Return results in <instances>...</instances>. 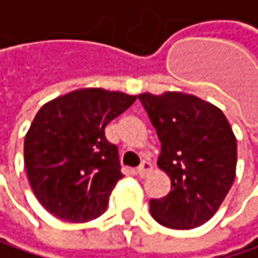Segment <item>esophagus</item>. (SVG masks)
<instances>
[{
  "label": "esophagus",
  "instance_id": "34e87169",
  "mask_svg": "<svg viewBox=\"0 0 258 258\" xmlns=\"http://www.w3.org/2000/svg\"><path fill=\"white\" fill-rule=\"evenodd\" d=\"M150 172H152V164L148 162V161H142V164L138 167V170H136V173H138L141 178H145Z\"/></svg>",
  "mask_w": 258,
  "mask_h": 258
}]
</instances>
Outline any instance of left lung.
<instances>
[{
	"instance_id": "left-lung-1",
	"label": "left lung",
	"mask_w": 258,
	"mask_h": 258,
	"mask_svg": "<svg viewBox=\"0 0 258 258\" xmlns=\"http://www.w3.org/2000/svg\"><path fill=\"white\" fill-rule=\"evenodd\" d=\"M161 141L158 167L170 178L167 197L150 200L153 218L172 229L209 221L235 179L237 139L218 106L194 94L138 96Z\"/></svg>"
}]
</instances>
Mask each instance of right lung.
Segmentation results:
<instances>
[{"label":"right lung","instance_id":"add662e5","mask_svg":"<svg viewBox=\"0 0 258 258\" xmlns=\"http://www.w3.org/2000/svg\"><path fill=\"white\" fill-rule=\"evenodd\" d=\"M136 96L83 88L44 103L24 138V165L32 190L54 217L85 223L102 215L120 173L117 147L105 126Z\"/></svg>","mask_w":258,"mask_h":258}]
</instances>
